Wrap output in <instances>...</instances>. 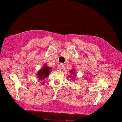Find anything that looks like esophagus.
<instances>
[{"instance_id":"1","label":"esophagus","mask_w":122,"mask_h":122,"mask_svg":"<svg viewBox=\"0 0 122 122\" xmlns=\"http://www.w3.org/2000/svg\"><path fill=\"white\" fill-rule=\"evenodd\" d=\"M64 64H60L59 65H58V69H60V70H62L64 69Z\"/></svg>"}]
</instances>
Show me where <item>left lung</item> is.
<instances>
[{
	"label": "left lung",
	"instance_id": "1",
	"mask_svg": "<svg viewBox=\"0 0 122 122\" xmlns=\"http://www.w3.org/2000/svg\"><path fill=\"white\" fill-rule=\"evenodd\" d=\"M70 72V74L69 75V77L70 78H71V79H73V81H74V80H75V78H74V77H75L76 75V71H75V69H74V68L72 69H71L69 71Z\"/></svg>",
	"mask_w": 122,
	"mask_h": 122
}]
</instances>
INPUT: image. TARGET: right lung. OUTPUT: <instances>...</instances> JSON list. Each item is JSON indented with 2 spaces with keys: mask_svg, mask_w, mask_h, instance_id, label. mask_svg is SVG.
<instances>
[{
  "mask_svg": "<svg viewBox=\"0 0 122 122\" xmlns=\"http://www.w3.org/2000/svg\"><path fill=\"white\" fill-rule=\"evenodd\" d=\"M51 69H52V67L48 66L46 64L44 65L42 68H41L37 73V77L40 81H42L41 84H45V82L44 80L46 78H47L49 76L50 73L51 71Z\"/></svg>",
  "mask_w": 122,
  "mask_h": 122,
  "instance_id": "add662e5",
  "label": "right lung"
}]
</instances>
